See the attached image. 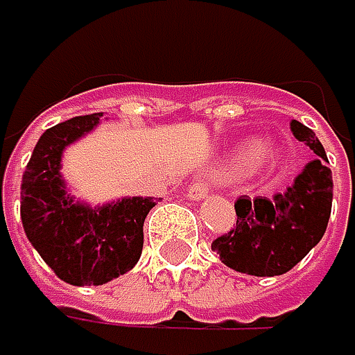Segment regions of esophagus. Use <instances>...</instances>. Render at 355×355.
I'll list each match as a JSON object with an SVG mask.
<instances>
[{
    "instance_id": "obj_1",
    "label": "esophagus",
    "mask_w": 355,
    "mask_h": 355,
    "mask_svg": "<svg viewBox=\"0 0 355 355\" xmlns=\"http://www.w3.org/2000/svg\"><path fill=\"white\" fill-rule=\"evenodd\" d=\"M207 194H209V184H207L205 180H196V182H192L190 188H188V196H190L192 200L205 198Z\"/></svg>"
}]
</instances>
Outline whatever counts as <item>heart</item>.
<instances>
[{
  "instance_id": "b5f03b06",
  "label": "heart",
  "mask_w": 355,
  "mask_h": 355,
  "mask_svg": "<svg viewBox=\"0 0 355 355\" xmlns=\"http://www.w3.org/2000/svg\"><path fill=\"white\" fill-rule=\"evenodd\" d=\"M261 155H263V146L259 142H249L232 155V167L245 171V169L253 167L261 159Z\"/></svg>"
}]
</instances>
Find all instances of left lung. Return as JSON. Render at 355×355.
Returning a JSON list of instances; mask_svg holds the SVG:
<instances>
[{"label":"left lung","mask_w":355,"mask_h":355,"mask_svg":"<svg viewBox=\"0 0 355 355\" xmlns=\"http://www.w3.org/2000/svg\"><path fill=\"white\" fill-rule=\"evenodd\" d=\"M293 136L316 155L293 186L274 196H241L236 226L211 249L228 268L251 276H280L293 270L327 232L333 207V173L327 153L309 127L291 121Z\"/></svg>","instance_id":"left-lung-1"}]
</instances>
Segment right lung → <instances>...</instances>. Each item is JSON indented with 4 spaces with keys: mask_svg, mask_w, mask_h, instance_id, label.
I'll list each match as a JSON object with an SVG mask.
<instances>
[{
    "mask_svg": "<svg viewBox=\"0 0 355 355\" xmlns=\"http://www.w3.org/2000/svg\"><path fill=\"white\" fill-rule=\"evenodd\" d=\"M102 112L43 131L20 184V219L31 245L54 274L75 286H98L134 268L144 247L153 198H121L106 207L73 202L60 175L62 150L92 131Z\"/></svg>",
    "mask_w": 355,
    "mask_h": 355,
    "instance_id": "obj_1",
    "label": "right lung"
}]
</instances>
